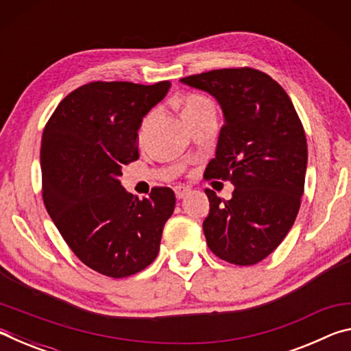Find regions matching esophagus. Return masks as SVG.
<instances>
[{
    "mask_svg": "<svg viewBox=\"0 0 351 351\" xmlns=\"http://www.w3.org/2000/svg\"><path fill=\"white\" fill-rule=\"evenodd\" d=\"M190 192V189L186 187V186H181V184H178V186H175V193H176V198H184L186 195Z\"/></svg>",
    "mask_w": 351,
    "mask_h": 351,
    "instance_id": "obj_1",
    "label": "esophagus"
}]
</instances>
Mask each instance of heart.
I'll return each instance as SVG.
<instances>
[{"label": "heart", "mask_w": 351, "mask_h": 351, "mask_svg": "<svg viewBox=\"0 0 351 351\" xmlns=\"http://www.w3.org/2000/svg\"><path fill=\"white\" fill-rule=\"evenodd\" d=\"M203 111H213L212 102L206 96H203V94L192 93V94H187V96L182 99V114H184V119H187L190 116H195V114H199V112H203ZM154 114H156V112L150 111V112H148V114L144 116V119H142L139 130H138L139 138H142V136L145 134L147 128L150 127V123L153 121Z\"/></svg>", "instance_id": "1"}]
</instances>
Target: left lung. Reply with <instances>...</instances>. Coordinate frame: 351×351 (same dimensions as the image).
Instances as JSON below:
<instances>
[{
  "label": "left lung",
  "mask_w": 351,
  "mask_h": 351,
  "mask_svg": "<svg viewBox=\"0 0 351 351\" xmlns=\"http://www.w3.org/2000/svg\"><path fill=\"white\" fill-rule=\"evenodd\" d=\"M224 112L207 180L230 181L232 198L206 189L207 246L228 263L251 266L280 245L295 221L305 190V130L287 91L258 69L224 68L187 75Z\"/></svg>",
  "instance_id": "1"
}]
</instances>
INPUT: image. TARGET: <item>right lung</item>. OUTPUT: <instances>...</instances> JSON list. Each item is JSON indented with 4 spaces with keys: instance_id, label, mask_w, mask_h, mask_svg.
<instances>
[{
    "instance_id": "obj_1",
    "label": "right lung",
    "mask_w": 351,
    "mask_h": 351,
    "mask_svg": "<svg viewBox=\"0 0 351 351\" xmlns=\"http://www.w3.org/2000/svg\"><path fill=\"white\" fill-rule=\"evenodd\" d=\"M170 82H90L69 93L41 139V192L58 232L77 258L99 274L133 276L156 258L175 209L170 187L139 199L119 182L122 165L139 158L142 119Z\"/></svg>"
}]
</instances>
